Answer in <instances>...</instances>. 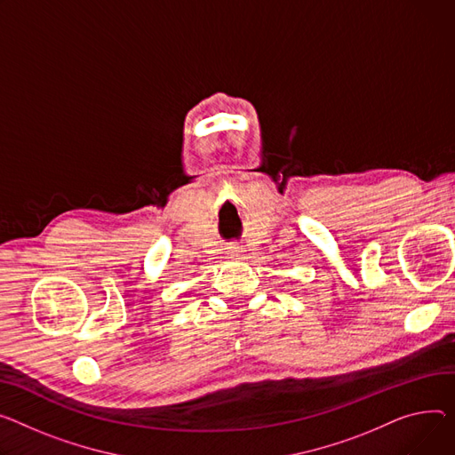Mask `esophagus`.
Instances as JSON below:
<instances>
[{
  "label": "esophagus",
  "instance_id": "esophagus-1",
  "mask_svg": "<svg viewBox=\"0 0 455 455\" xmlns=\"http://www.w3.org/2000/svg\"><path fill=\"white\" fill-rule=\"evenodd\" d=\"M230 254H232V258H235V259H243L245 251L241 249L239 245H234V247H230Z\"/></svg>",
  "mask_w": 455,
  "mask_h": 455
}]
</instances>
